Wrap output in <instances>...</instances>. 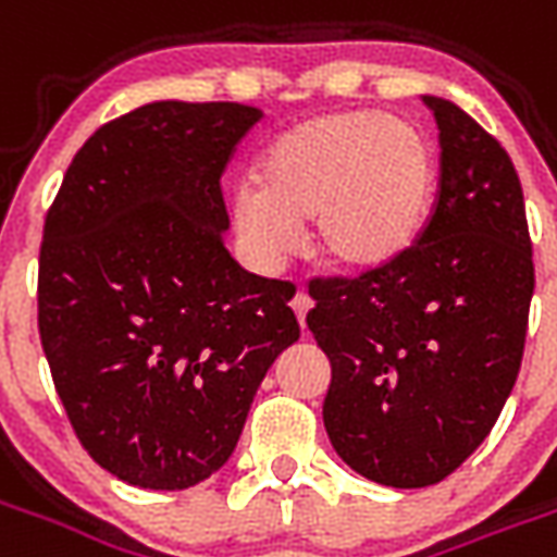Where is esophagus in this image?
I'll list each match as a JSON object with an SVG mask.
<instances>
[{"label": "esophagus", "instance_id": "34e87169", "mask_svg": "<svg viewBox=\"0 0 557 557\" xmlns=\"http://www.w3.org/2000/svg\"><path fill=\"white\" fill-rule=\"evenodd\" d=\"M292 310H295V315H298V325H307V313H310V298L304 295V292H298L295 295V301H292Z\"/></svg>", "mask_w": 557, "mask_h": 557}]
</instances>
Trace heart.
<instances>
[{"instance_id": "obj_1", "label": "heart", "mask_w": 557, "mask_h": 557, "mask_svg": "<svg viewBox=\"0 0 557 557\" xmlns=\"http://www.w3.org/2000/svg\"><path fill=\"white\" fill-rule=\"evenodd\" d=\"M253 182L235 190L232 218L259 262H286L298 226L313 220L315 259L363 277L403 262L423 238L438 194V151L414 122L339 110L271 139Z\"/></svg>"}]
</instances>
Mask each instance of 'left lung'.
<instances>
[{
    "instance_id": "8db88e82",
    "label": "left lung",
    "mask_w": 557,
    "mask_h": 557,
    "mask_svg": "<svg viewBox=\"0 0 557 557\" xmlns=\"http://www.w3.org/2000/svg\"><path fill=\"white\" fill-rule=\"evenodd\" d=\"M423 101L442 146L423 238L387 271L307 286V327L331 361L327 438L361 478L394 490L438 483L490 435L534 295L513 160L456 103Z\"/></svg>"
}]
</instances>
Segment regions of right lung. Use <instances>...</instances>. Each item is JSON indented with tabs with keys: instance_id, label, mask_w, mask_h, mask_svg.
Masks as SVG:
<instances>
[{
	"instance_id": "1",
	"label": "right lung",
	"mask_w": 557,
	"mask_h": 557,
	"mask_svg": "<svg viewBox=\"0 0 557 557\" xmlns=\"http://www.w3.org/2000/svg\"><path fill=\"white\" fill-rule=\"evenodd\" d=\"M262 119L146 103L79 148L44 220L38 334L79 444L143 490H187L235 450L268 367L301 337L295 286L223 244L220 178Z\"/></svg>"
}]
</instances>
